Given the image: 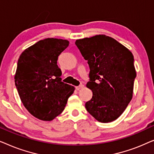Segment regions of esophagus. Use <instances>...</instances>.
<instances>
[{"mask_svg": "<svg viewBox=\"0 0 154 154\" xmlns=\"http://www.w3.org/2000/svg\"><path fill=\"white\" fill-rule=\"evenodd\" d=\"M84 88L83 85H80L79 86H76V87H75V90H79L80 89H81V88Z\"/></svg>", "mask_w": 154, "mask_h": 154, "instance_id": "34e87169", "label": "esophagus"}]
</instances>
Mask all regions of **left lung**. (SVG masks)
<instances>
[{"label":"left lung","instance_id":"obj_1","mask_svg":"<svg viewBox=\"0 0 154 154\" xmlns=\"http://www.w3.org/2000/svg\"><path fill=\"white\" fill-rule=\"evenodd\" d=\"M75 44L90 67L86 86L92 97L85 103L86 109L101 123L115 121L132 98L136 77L133 54L105 35L76 40Z\"/></svg>","mask_w":154,"mask_h":154}]
</instances>
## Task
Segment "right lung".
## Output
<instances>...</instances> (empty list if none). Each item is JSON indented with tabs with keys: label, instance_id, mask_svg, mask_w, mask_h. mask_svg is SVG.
I'll return each mask as SVG.
<instances>
[{
	"label": "right lung",
	"instance_id": "1",
	"mask_svg": "<svg viewBox=\"0 0 154 154\" xmlns=\"http://www.w3.org/2000/svg\"><path fill=\"white\" fill-rule=\"evenodd\" d=\"M66 40L48 38L21 54L14 75L20 100L29 113L50 121L64 111L75 88L62 81L57 64L60 54L69 46Z\"/></svg>",
	"mask_w": 154,
	"mask_h": 154
}]
</instances>
